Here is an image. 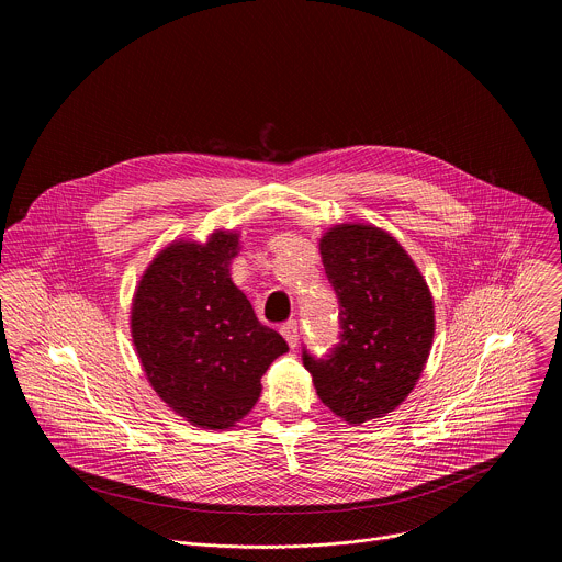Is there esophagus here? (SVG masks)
I'll return each instance as SVG.
<instances>
[{"mask_svg":"<svg viewBox=\"0 0 562 562\" xmlns=\"http://www.w3.org/2000/svg\"><path fill=\"white\" fill-rule=\"evenodd\" d=\"M282 336L286 338L289 347H297V340H300V327H297V319H289V323H284L280 327Z\"/></svg>","mask_w":562,"mask_h":562,"instance_id":"esophagus-1","label":"esophagus"}]
</instances>
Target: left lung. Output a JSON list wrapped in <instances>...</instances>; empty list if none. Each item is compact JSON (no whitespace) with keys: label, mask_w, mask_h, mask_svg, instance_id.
Wrapping results in <instances>:
<instances>
[{"label":"left lung","mask_w":562,"mask_h":562,"mask_svg":"<svg viewBox=\"0 0 562 562\" xmlns=\"http://www.w3.org/2000/svg\"><path fill=\"white\" fill-rule=\"evenodd\" d=\"M340 302V342L302 362L319 400L345 423L393 412L416 386L434 342V297L397 239L373 224H336L319 239Z\"/></svg>","instance_id":"obj_1"}]
</instances>
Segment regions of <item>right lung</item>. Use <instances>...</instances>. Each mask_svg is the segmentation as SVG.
<instances>
[{
	"label": "right lung",
	"instance_id": "1",
	"mask_svg": "<svg viewBox=\"0 0 562 562\" xmlns=\"http://www.w3.org/2000/svg\"><path fill=\"white\" fill-rule=\"evenodd\" d=\"M239 235L215 231L204 245L159 251L131 306V336L155 393L202 429H228L258 403L260 378L289 351L231 280Z\"/></svg>",
	"mask_w": 562,
	"mask_h": 562
}]
</instances>
